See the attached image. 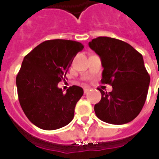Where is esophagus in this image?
I'll return each mask as SVG.
<instances>
[{"instance_id": "1", "label": "esophagus", "mask_w": 159, "mask_h": 159, "mask_svg": "<svg viewBox=\"0 0 159 159\" xmlns=\"http://www.w3.org/2000/svg\"><path fill=\"white\" fill-rule=\"evenodd\" d=\"M90 88L89 87H84V93L85 94H87V93H88V92L90 91Z\"/></svg>"}]
</instances>
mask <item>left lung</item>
<instances>
[{
    "label": "left lung",
    "instance_id": "left-lung-1",
    "mask_svg": "<svg viewBox=\"0 0 159 159\" xmlns=\"http://www.w3.org/2000/svg\"><path fill=\"white\" fill-rule=\"evenodd\" d=\"M88 44L102 60V83L113 88L109 93L98 89L102 99L95 105V113L112 125L130 122L140 113L150 82L143 56L130 44L110 37L93 39Z\"/></svg>",
    "mask_w": 159,
    "mask_h": 159
}]
</instances>
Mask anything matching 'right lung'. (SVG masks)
<instances>
[{
    "instance_id": "1",
    "label": "right lung",
    "mask_w": 159,
    "mask_h": 159,
    "mask_svg": "<svg viewBox=\"0 0 159 159\" xmlns=\"http://www.w3.org/2000/svg\"><path fill=\"white\" fill-rule=\"evenodd\" d=\"M84 46L77 41H44L24 57L16 77L19 102L31 123L45 130L67 125L74 117L83 89L70 87L66 93L57 87L65 80L77 53Z\"/></svg>"
}]
</instances>
